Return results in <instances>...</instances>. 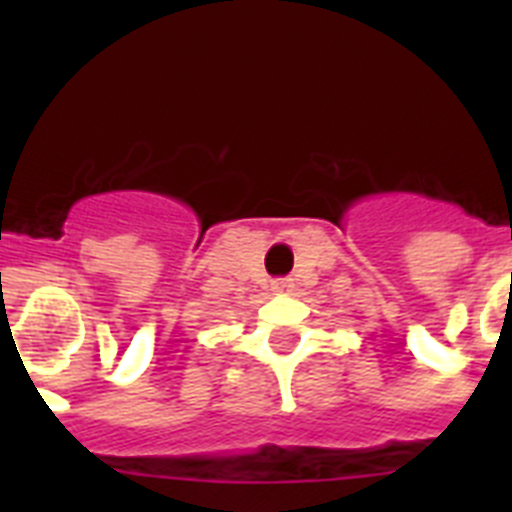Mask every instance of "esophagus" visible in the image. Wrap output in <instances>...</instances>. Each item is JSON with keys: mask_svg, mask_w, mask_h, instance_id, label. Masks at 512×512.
Masks as SVG:
<instances>
[{"mask_svg": "<svg viewBox=\"0 0 512 512\" xmlns=\"http://www.w3.org/2000/svg\"><path fill=\"white\" fill-rule=\"evenodd\" d=\"M292 289H295V282H292V279H287V277L274 279V282H271V292H277V295H289Z\"/></svg>", "mask_w": 512, "mask_h": 512, "instance_id": "obj_1", "label": "esophagus"}]
</instances>
